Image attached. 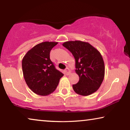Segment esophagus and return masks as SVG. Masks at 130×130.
Here are the masks:
<instances>
[{
	"label": "esophagus",
	"instance_id": "34e87169",
	"mask_svg": "<svg viewBox=\"0 0 130 130\" xmlns=\"http://www.w3.org/2000/svg\"><path fill=\"white\" fill-rule=\"evenodd\" d=\"M65 72L66 75H69L71 73V71L69 68H66V69L65 70Z\"/></svg>",
	"mask_w": 130,
	"mask_h": 130
}]
</instances>
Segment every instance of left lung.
I'll list each match as a JSON object with an SVG mask.
<instances>
[{
    "label": "left lung",
    "mask_w": 130,
    "mask_h": 130,
    "mask_svg": "<svg viewBox=\"0 0 130 130\" xmlns=\"http://www.w3.org/2000/svg\"><path fill=\"white\" fill-rule=\"evenodd\" d=\"M63 46L72 53L76 61L75 71L79 81L73 85L74 91L84 96L94 93L104 77V63L100 53L88 43L79 40L64 42Z\"/></svg>",
    "instance_id": "left-lung-1"
}]
</instances>
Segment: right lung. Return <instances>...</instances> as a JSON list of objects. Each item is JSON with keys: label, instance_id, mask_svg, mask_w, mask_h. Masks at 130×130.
<instances>
[{"label": "right lung", "instance_id": "obj_1", "mask_svg": "<svg viewBox=\"0 0 130 130\" xmlns=\"http://www.w3.org/2000/svg\"><path fill=\"white\" fill-rule=\"evenodd\" d=\"M57 42H45L36 45L22 60L25 82L31 91L40 95L53 93L64 74L56 69L50 59V53Z\"/></svg>", "mask_w": 130, "mask_h": 130}]
</instances>
